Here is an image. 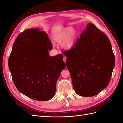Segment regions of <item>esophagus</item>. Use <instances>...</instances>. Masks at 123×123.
Here are the masks:
<instances>
[{
	"label": "esophagus",
	"instance_id": "34e87169",
	"mask_svg": "<svg viewBox=\"0 0 123 123\" xmlns=\"http://www.w3.org/2000/svg\"><path fill=\"white\" fill-rule=\"evenodd\" d=\"M66 59H67V57L65 56H64V57H63V61H64L65 62H66Z\"/></svg>",
	"mask_w": 123,
	"mask_h": 123
}]
</instances>
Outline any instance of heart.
I'll return each instance as SVG.
<instances>
[{
  "instance_id": "b5f03b06",
  "label": "heart",
  "mask_w": 123,
  "mask_h": 123,
  "mask_svg": "<svg viewBox=\"0 0 123 123\" xmlns=\"http://www.w3.org/2000/svg\"><path fill=\"white\" fill-rule=\"evenodd\" d=\"M77 36V32L71 27H68L62 30L55 33L53 35V40L56 43H62V47L65 49L72 48Z\"/></svg>"
}]
</instances>
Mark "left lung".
Instances as JSON below:
<instances>
[{"label": "left lung", "instance_id": "8db88e82", "mask_svg": "<svg viewBox=\"0 0 123 123\" xmlns=\"http://www.w3.org/2000/svg\"><path fill=\"white\" fill-rule=\"evenodd\" d=\"M63 54L78 95L94 96L108 85L115 56L109 39L95 25L88 24L73 48Z\"/></svg>", "mask_w": 123, "mask_h": 123}]
</instances>
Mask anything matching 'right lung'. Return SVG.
<instances>
[{"label": "right lung", "instance_id": "add662e5", "mask_svg": "<svg viewBox=\"0 0 123 123\" xmlns=\"http://www.w3.org/2000/svg\"><path fill=\"white\" fill-rule=\"evenodd\" d=\"M51 41L39 28L18 35L9 58V68L18 90L33 99L47 101L53 96L56 84L66 65L63 55L50 56Z\"/></svg>", "mask_w": 123, "mask_h": 123}]
</instances>
